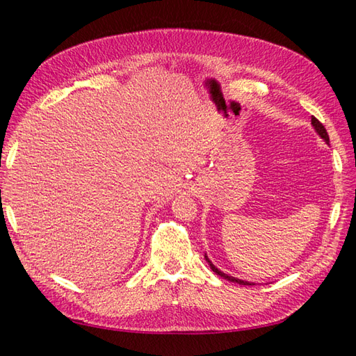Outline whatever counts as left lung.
<instances>
[{"label":"left lung","mask_w":356,"mask_h":356,"mask_svg":"<svg viewBox=\"0 0 356 356\" xmlns=\"http://www.w3.org/2000/svg\"><path fill=\"white\" fill-rule=\"evenodd\" d=\"M312 125H314V128H315V131L321 136V139H324V142L329 143V134H327V131H326V128H324V125L320 122V120L316 119V118H314V116H312ZM205 259H207V261L209 263V266H211V269H213V272H216L217 275L223 277L225 280H228V282L238 283V284H243V286H252V284H254V283H251V282H245V280H240V278H236V277H231V275H228V274H225V272L218 270V269L214 266V264L209 261V259H208L207 255H205Z\"/></svg>","instance_id":"1"}]
</instances>
